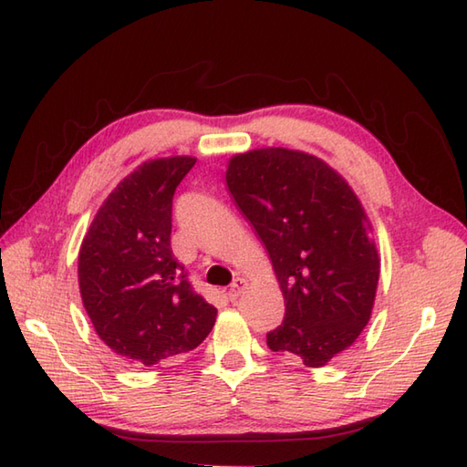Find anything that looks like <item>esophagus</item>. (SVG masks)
<instances>
[{"label":"esophagus","mask_w":467,"mask_h":467,"mask_svg":"<svg viewBox=\"0 0 467 467\" xmlns=\"http://www.w3.org/2000/svg\"><path fill=\"white\" fill-rule=\"evenodd\" d=\"M244 286H246V283H244V279H241V276H239V279H234L233 285H231V289H228V299H231V301L239 299V296L244 291Z\"/></svg>","instance_id":"obj_1"}]
</instances>
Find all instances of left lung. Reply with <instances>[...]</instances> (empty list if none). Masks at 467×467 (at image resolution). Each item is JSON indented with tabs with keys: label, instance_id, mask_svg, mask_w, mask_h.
<instances>
[{
	"label": "left lung",
	"instance_id": "left-lung-1",
	"mask_svg": "<svg viewBox=\"0 0 467 467\" xmlns=\"http://www.w3.org/2000/svg\"><path fill=\"white\" fill-rule=\"evenodd\" d=\"M226 184L273 261L285 296L273 351L321 367L369 323L379 256L355 192L311 154L261 148L228 162Z\"/></svg>",
	"mask_w": 467,
	"mask_h": 467
}]
</instances>
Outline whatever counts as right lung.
I'll return each instance as SVG.
<instances>
[{"mask_svg":"<svg viewBox=\"0 0 467 467\" xmlns=\"http://www.w3.org/2000/svg\"><path fill=\"white\" fill-rule=\"evenodd\" d=\"M194 162H144L106 198L84 236L78 279L86 313L98 337L134 365L196 349L216 321L171 246L172 198Z\"/></svg>","mask_w":467,"mask_h":467,"instance_id":"obj_1","label":"right lung"}]
</instances>
